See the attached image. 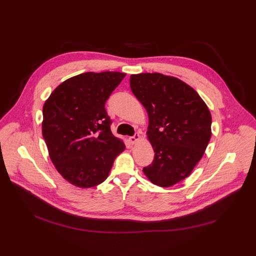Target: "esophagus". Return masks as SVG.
I'll list each match as a JSON object with an SVG mask.
<instances>
[{
    "instance_id": "1",
    "label": "esophagus",
    "mask_w": 256,
    "mask_h": 256,
    "mask_svg": "<svg viewBox=\"0 0 256 256\" xmlns=\"http://www.w3.org/2000/svg\"><path fill=\"white\" fill-rule=\"evenodd\" d=\"M140 140V134H138V132H136L134 136H130V142L134 144H136L138 140Z\"/></svg>"
}]
</instances>
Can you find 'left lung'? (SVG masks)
<instances>
[{"label": "left lung", "instance_id": "1", "mask_svg": "<svg viewBox=\"0 0 256 256\" xmlns=\"http://www.w3.org/2000/svg\"><path fill=\"white\" fill-rule=\"evenodd\" d=\"M130 89L148 112V140L155 157L142 169L152 184L169 188L186 178L204 154L212 116L190 85L160 72L132 75Z\"/></svg>", "mask_w": 256, "mask_h": 256}]
</instances>
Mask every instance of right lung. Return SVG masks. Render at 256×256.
I'll use <instances>...</instances> for the list:
<instances>
[{
  "mask_svg": "<svg viewBox=\"0 0 256 256\" xmlns=\"http://www.w3.org/2000/svg\"><path fill=\"white\" fill-rule=\"evenodd\" d=\"M124 72H83L58 85L44 102L42 136L58 173L70 184L94 188L126 149L114 136L105 102Z\"/></svg>",
  "mask_w": 256,
  "mask_h": 256,
  "instance_id": "add662e5",
  "label": "right lung"
}]
</instances>
